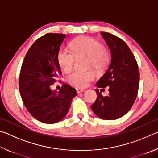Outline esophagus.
I'll use <instances>...</instances> for the list:
<instances>
[{
    "label": "esophagus",
    "mask_w": 158,
    "mask_h": 158,
    "mask_svg": "<svg viewBox=\"0 0 158 158\" xmlns=\"http://www.w3.org/2000/svg\"><path fill=\"white\" fill-rule=\"evenodd\" d=\"M76 90H77V93H82V92L84 91V89H77Z\"/></svg>",
    "instance_id": "esophagus-1"
}]
</instances>
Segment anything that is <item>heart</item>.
Masks as SVG:
<instances>
[{
	"instance_id": "1",
	"label": "heart",
	"mask_w": 158,
	"mask_h": 158,
	"mask_svg": "<svg viewBox=\"0 0 158 158\" xmlns=\"http://www.w3.org/2000/svg\"><path fill=\"white\" fill-rule=\"evenodd\" d=\"M70 51L64 49L58 55L59 66L65 73H69L74 68L76 58L88 57L87 67L93 68L98 73H102L108 68L111 62L109 51L100 42L93 37H80L71 43ZM95 72L75 71L68 77L70 84L78 88H85L95 79Z\"/></svg>"
}]
</instances>
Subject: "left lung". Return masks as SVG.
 <instances>
[{
    "label": "left lung",
    "mask_w": 158,
    "mask_h": 158,
    "mask_svg": "<svg viewBox=\"0 0 158 158\" xmlns=\"http://www.w3.org/2000/svg\"><path fill=\"white\" fill-rule=\"evenodd\" d=\"M101 35L110 49L111 60L107 70L96 85L101 91L108 88L109 93L103 96L96 89L97 99L91 109L100 118L115 120L126 114L135 103L139 72L132 52L123 40L106 32H101Z\"/></svg>",
    "instance_id": "obj_1"
}]
</instances>
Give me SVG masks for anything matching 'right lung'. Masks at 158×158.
I'll use <instances>...</instances> for the list:
<instances>
[{
	"mask_svg": "<svg viewBox=\"0 0 158 158\" xmlns=\"http://www.w3.org/2000/svg\"><path fill=\"white\" fill-rule=\"evenodd\" d=\"M65 34L47 33L28 49L20 72L19 86L26 108L35 118L52 124L65 118L76 90L63 84L59 92L52 90L61 71L58 62Z\"/></svg>",
	"mask_w": 158,
	"mask_h": 158,
	"instance_id": "add662e5",
	"label": "right lung"
}]
</instances>
